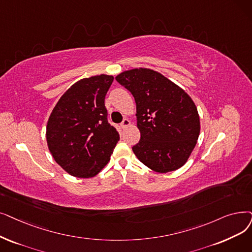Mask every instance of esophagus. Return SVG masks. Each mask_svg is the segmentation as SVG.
<instances>
[{"label": "esophagus", "instance_id": "esophagus-1", "mask_svg": "<svg viewBox=\"0 0 252 252\" xmlns=\"http://www.w3.org/2000/svg\"><path fill=\"white\" fill-rule=\"evenodd\" d=\"M129 125H130V122L128 119H124V122L122 123V125H120V126H122L123 128H126V127L129 126Z\"/></svg>", "mask_w": 252, "mask_h": 252}]
</instances>
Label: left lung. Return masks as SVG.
Wrapping results in <instances>:
<instances>
[{
    "label": "left lung",
    "instance_id": "obj_1",
    "mask_svg": "<svg viewBox=\"0 0 252 252\" xmlns=\"http://www.w3.org/2000/svg\"><path fill=\"white\" fill-rule=\"evenodd\" d=\"M115 79L135 97L141 138L133 147L138 159L158 173L181 168L200 135V116L189 94L162 74L136 68Z\"/></svg>",
    "mask_w": 252,
    "mask_h": 252
}]
</instances>
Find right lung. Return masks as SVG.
<instances>
[{"label": "right lung", "mask_w": 252, "mask_h": 252, "mask_svg": "<svg viewBox=\"0 0 252 252\" xmlns=\"http://www.w3.org/2000/svg\"><path fill=\"white\" fill-rule=\"evenodd\" d=\"M112 75H95L75 82L48 118V149L59 165L77 178L95 176L110 160L119 140L108 124L105 96Z\"/></svg>", "instance_id": "1"}]
</instances>
